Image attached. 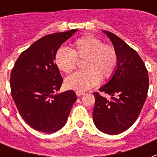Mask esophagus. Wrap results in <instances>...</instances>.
<instances>
[{
	"instance_id": "34e87169",
	"label": "esophagus",
	"mask_w": 157,
	"mask_h": 157,
	"mask_svg": "<svg viewBox=\"0 0 157 157\" xmlns=\"http://www.w3.org/2000/svg\"><path fill=\"white\" fill-rule=\"evenodd\" d=\"M85 93H84L83 91H76V94L78 96V97H80V96H81V95H83Z\"/></svg>"
}]
</instances>
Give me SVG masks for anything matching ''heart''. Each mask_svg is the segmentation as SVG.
I'll return each mask as SVG.
<instances>
[{
    "mask_svg": "<svg viewBox=\"0 0 157 157\" xmlns=\"http://www.w3.org/2000/svg\"><path fill=\"white\" fill-rule=\"evenodd\" d=\"M77 59H86L83 63L86 70L76 71L65 80L67 88L77 91L93 88L100 79L103 81L109 80L118 66L116 49L90 35L77 39L73 43L71 50L59 48L54 57L57 67L65 73H71L75 70Z\"/></svg>",
    "mask_w": 157,
    "mask_h": 157,
    "instance_id": "heart-1",
    "label": "heart"
}]
</instances>
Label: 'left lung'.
I'll list each match as a JSON object with an SVG mask.
<instances>
[{
  "label": "left lung",
  "mask_w": 157,
  "mask_h": 157,
  "mask_svg": "<svg viewBox=\"0 0 157 157\" xmlns=\"http://www.w3.org/2000/svg\"><path fill=\"white\" fill-rule=\"evenodd\" d=\"M118 55V66L112 78L98 90L110 99L94 92L93 119L96 127L107 134H118L128 129L138 119L149 87L148 72L135 50L113 33L103 31Z\"/></svg>",
  "instance_id": "obj_1"
}]
</instances>
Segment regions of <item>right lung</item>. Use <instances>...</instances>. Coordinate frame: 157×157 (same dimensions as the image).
Returning <instances> with one entry per match:
<instances>
[{"mask_svg":"<svg viewBox=\"0 0 157 157\" xmlns=\"http://www.w3.org/2000/svg\"><path fill=\"white\" fill-rule=\"evenodd\" d=\"M76 31L43 36L21 53L12 68V98L22 118L37 131L52 134L61 129L76 100L73 90L56 94L63 80L54 62L57 50Z\"/></svg>","mask_w":157,"mask_h":157,"instance_id":"right-lung-1","label":"right lung"}]
</instances>
